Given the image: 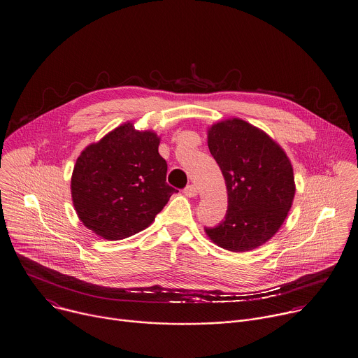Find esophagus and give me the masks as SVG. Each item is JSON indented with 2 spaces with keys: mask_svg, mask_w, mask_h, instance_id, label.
<instances>
[{
  "mask_svg": "<svg viewBox=\"0 0 358 358\" xmlns=\"http://www.w3.org/2000/svg\"><path fill=\"white\" fill-rule=\"evenodd\" d=\"M184 193H185V196H188V197H194V196L199 194V188H197L196 185H188V187L184 189Z\"/></svg>",
  "mask_w": 358,
  "mask_h": 358,
  "instance_id": "1",
  "label": "esophagus"
}]
</instances>
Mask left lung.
Instances as JSON below:
<instances>
[{
    "mask_svg": "<svg viewBox=\"0 0 358 358\" xmlns=\"http://www.w3.org/2000/svg\"><path fill=\"white\" fill-rule=\"evenodd\" d=\"M207 142L227 188L224 220L206 234L217 246L252 252L280 230L294 203V168L265 131L232 117L208 127Z\"/></svg>",
    "mask_w": 358,
    "mask_h": 358,
    "instance_id": "left-lung-1",
    "label": "left lung"
}]
</instances>
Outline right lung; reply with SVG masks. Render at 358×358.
Instances as JSON below:
<instances>
[{"label": "right lung", "instance_id": "add662e5", "mask_svg": "<svg viewBox=\"0 0 358 358\" xmlns=\"http://www.w3.org/2000/svg\"><path fill=\"white\" fill-rule=\"evenodd\" d=\"M161 138L127 122L83 150L71 174V200L86 229L108 241L135 235L154 222L177 192L166 182Z\"/></svg>", "mask_w": 358, "mask_h": 358}]
</instances>
